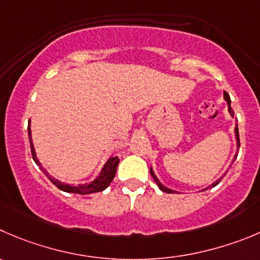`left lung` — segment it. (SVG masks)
<instances>
[{"instance_id":"obj_1","label":"left lung","mask_w":260,"mask_h":260,"mask_svg":"<svg viewBox=\"0 0 260 260\" xmlns=\"http://www.w3.org/2000/svg\"><path fill=\"white\" fill-rule=\"evenodd\" d=\"M224 100H226V102H227V105H229V111H230V113H231V116H234V111H232V108H231V100H230V95H229V93H226V91H224ZM235 134H236V140H237V149H239V147H240V138H239V128H237V126L236 127H235ZM150 175H152V177L153 179H154V181H155V184L158 185V187H159L160 190H162V191H165V192H169V194H171V192H175L174 190H171V189H169V187H166V186H163L162 184H160L159 182V180L157 179V177H155V175H154V172H153V170L150 169ZM219 182V180L218 181H216L214 182V184H212V186H216L217 184H218Z\"/></svg>"}]
</instances>
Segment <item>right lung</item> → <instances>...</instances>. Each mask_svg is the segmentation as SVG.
Here are the masks:
<instances>
[{
  "instance_id": "obj_1",
  "label": "right lung",
  "mask_w": 260,
  "mask_h": 260,
  "mask_svg": "<svg viewBox=\"0 0 260 260\" xmlns=\"http://www.w3.org/2000/svg\"><path fill=\"white\" fill-rule=\"evenodd\" d=\"M28 133H29V142H30L31 157H33L34 162H36L37 165H38L39 167H41V170L44 172V174L47 175V177H48V179L51 180L52 184L56 185V186H57L60 190H62V191L75 192V194H90V192L102 191V190H105L106 187H107L108 185L111 184V181H112L113 177H115L116 170H117V165H118V162H120V159H118L117 157L110 158V159L107 160V163H106V165H105V167H103V170H102V172H101L100 176H98L97 179L94 180V181H91L90 184L78 185V186H71V185L62 184V182L58 181V180H56V179H53V177H52V176H49L48 172H47L46 170H44L43 167H42V165H41V163H39V160L37 159L36 150H34L33 142H31L30 127H28Z\"/></svg>"
}]
</instances>
